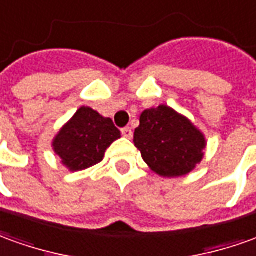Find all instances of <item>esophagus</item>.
Wrapping results in <instances>:
<instances>
[{
	"label": "esophagus",
	"instance_id": "1",
	"mask_svg": "<svg viewBox=\"0 0 256 256\" xmlns=\"http://www.w3.org/2000/svg\"><path fill=\"white\" fill-rule=\"evenodd\" d=\"M121 134H122V136H125V138H128V139L132 138V130L130 128V126H125V128H122V130H121Z\"/></svg>",
	"mask_w": 256,
	"mask_h": 256
}]
</instances>
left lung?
<instances>
[{
  "label": "left lung",
  "instance_id": "left-lung-1",
  "mask_svg": "<svg viewBox=\"0 0 256 256\" xmlns=\"http://www.w3.org/2000/svg\"><path fill=\"white\" fill-rule=\"evenodd\" d=\"M134 144L142 158L162 177H181L194 170L204 158L205 136L190 120L158 106L140 114Z\"/></svg>",
  "mask_w": 256,
  "mask_h": 256
}]
</instances>
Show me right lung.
<instances>
[{
  "instance_id": "obj_1",
  "label": "right lung",
  "mask_w": 256,
  "mask_h": 256,
  "mask_svg": "<svg viewBox=\"0 0 256 256\" xmlns=\"http://www.w3.org/2000/svg\"><path fill=\"white\" fill-rule=\"evenodd\" d=\"M120 136L110 118L102 117L90 107H80L56 136L52 146L62 164L71 172H79L100 163L106 149Z\"/></svg>"
}]
</instances>
